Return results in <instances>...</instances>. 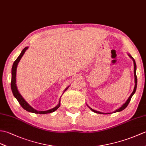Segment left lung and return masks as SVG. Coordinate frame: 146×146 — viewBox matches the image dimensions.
<instances>
[{"mask_svg":"<svg viewBox=\"0 0 146 146\" xmlns=\"http://www.w3.org/2000/svg\"><path fill=\"white\" fill-rule=\"evenodd\" d=\"M129 56L133 60V62H134V77H135V86H134V91H133V93H131V96L129 97V98L127 99V101L126 103H125L123 106H122L120 108H119V109H117V110H116L114 111V113H116V112H119V111H123V110H124L125 108H126L127 106V105L129 104V102H130V101H131V98H132V96H133V94H134V93L135 92V90H136V88H137V76H136V65H135V60H134V58L133 57H132L131 55H129ZM90 109L92 110L93 111H94V112H95V113H100V114H103V113H100V112H99V111H95V110H92L91 109V108H90Z\"/></svg>","mask_w":146,"mask_h":146,"instance_id":"8db88e82","label":"left lung"}]
</instances>
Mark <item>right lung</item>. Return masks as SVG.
Returning <instances> with one entry per match:
<instances>
[{"label": "right lung", "instance_id": "add662e5", "mask_svg": "<svg viewBox=\"0 0 146 146\" xmlns=\"http://www.w3.org/2000/svg\"><path fill=\"white\" fill-rule=\"evenodd\" d=\"M27 48H28V47H25V48H23V50L22 51L21 53H20V55L19 56V57L17 58V60L15 61L14 63H13V64L12 68V80H11V89H12L13 94V96H15L16 99L17 100L19 104L21 105V106L23 108V109L27 111L31 112V113H33L35 114H43L52 113V112H54L55 111H56L58 108L60 107V103H59V104H58L56 107L53 108V109H52V110L45 111H38L35 110V109H33V108L30 106V105L25 101V100L22 98L21 94L19 93L17 88V86H16L17 66L18 63L20 62V59L22 58V56L23 55V54H24V53L25 52V51L27 50Z\"/></svg>", "mask_w": 146, "mask_h": 146}]
</instances>
